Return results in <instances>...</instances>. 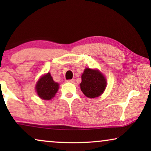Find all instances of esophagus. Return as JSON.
I'll return each mask as SVG.
<instances>
[{
	"label": "esophagus",
	"mask_w": 151,
	"mask_h": 151,
	"mask_svg": "<svg viewBox=\"0 0 151 151\" xmlns=\"http://www.w3.org/2000/svg\"><path fill=\"white\" fill-rule=\"evenodd\" d=\"M74 81H75V80H74V79H72V80H67V82H71V83H73V82H74Z\"/></svg>",
	"instance_id": "obj_1"
}]
</instances>
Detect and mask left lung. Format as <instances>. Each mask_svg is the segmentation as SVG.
<instances>
[{
    "mask_svg": "<svg viewBox=\"0 0 151 151\" xmlns=\"http://www.w3.org/2000/svg\"><path fill=\"white\" fill-rule=\"evenodd\" d=\"M106 86V78L99 70L89 68L84 69L80 86L86 97L89 98L99 97L103 93Z\"/></svg>",
    "mask_w": 151,
    "mask_h": 151,
    "instance_id": "obj_1",
    "label": "left lung"
}]
</instances>
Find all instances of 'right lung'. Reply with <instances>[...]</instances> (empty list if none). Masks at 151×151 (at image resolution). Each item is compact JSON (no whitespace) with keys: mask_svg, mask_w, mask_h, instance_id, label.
Returning a JSON list of instances; mask_svg holds the SVG:
<instances>
[{"mask_svg":"<svg viewBox=\"0 0 151 151\" xmlns=\"http://www.w3.org/2000/svg\"><path fill=\"white\" fill-rule=\"evenodd\" d=\"M59 88V84L53 81L50 73L43 75L36 85L38 96L45 100H49L55 96Z\"/></svg>","mask_w":151,"mask_h":151,"instance_id":"add662e5","label":"right lung"}]
</instances>
